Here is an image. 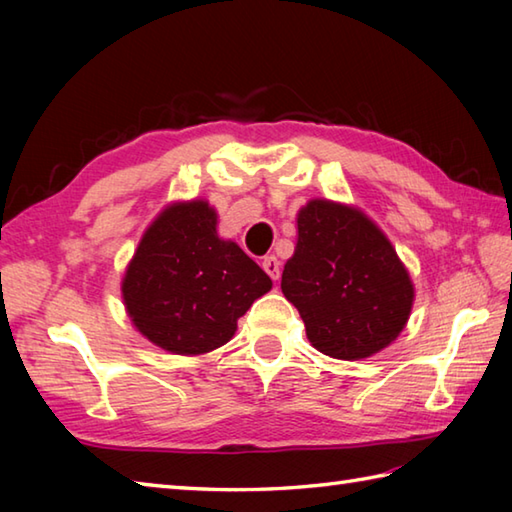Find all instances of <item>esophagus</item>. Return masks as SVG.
I'll return each mask as SVG.
<instances>
[{
	"instance_id": "obj_1",
	"label": "esophagus",
	"mask_w": 512,
	"mask_h": 512,
	"mask_svg": "<svg viewBox=\"0 0 512 512\" xmlns=\"http://www.w3.org/2000/svg\"><path fill=\"white\" fill-rule=\"evenodd\" d=\"M262 266H264V270H266L270 279H273V281L279 279V275H281V264H279V259H277L275 255H266Z\"/></svg>"
}]
</instances>
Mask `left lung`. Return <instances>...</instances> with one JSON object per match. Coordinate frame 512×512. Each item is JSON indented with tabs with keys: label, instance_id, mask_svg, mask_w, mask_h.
I'll list each match as a JSON object with an SVG mask.
<instances>
[{
	"label": "left lung",
	"instance_id": "1",
	"mask_svg": "<svg viewBox=\"0 0 512 512\" xmlns=\"http://www.w3.org/2000/svg\"><path fill=\"white\" fill-rule=\"evenodd\" d=\"M297 228L281 290L299 310L310 343L343 361L383 350L405 328L413 301L394 246L361 211L328 200L301 209Z\"/></svg>",
	"mask_w": 512,
	"mask_h": 512
}]
</instances>
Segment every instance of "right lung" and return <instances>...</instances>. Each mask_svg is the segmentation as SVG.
<instances>
[{
	"label": "right lung",
	"mask_w": 512,
	"mask_h": 512,
	"mask_svg": "<svg viewBox=\"0 0 512 512\" xmlns=\"http://www.w3.org/2000/svg\"><path fill=\"white\" fill-rule=\"evenodd\" d=\"M206 202L173 204L140 239L123 279L136 328L173 354H204L231 341L237 319L273 281L215 231Z\"/></svg>",
	"instance_id": "add662e5"
}]
</instances>
